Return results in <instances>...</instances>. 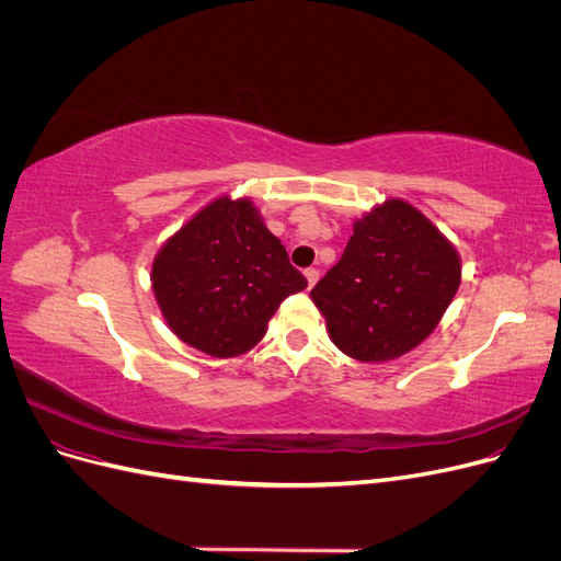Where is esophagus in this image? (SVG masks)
<instances>
[{
	"label": "esophagus",
	"mask_w": 561,
	"mask_h": 561,
	"mask_svg": "<svg viewBox=\"0 0 561 561\" xmlns=\"http://www.w3.org/2000/svg\"><path fill=\"white\" fill-rule=\"evenodd\" d=\"M304 276H307V280H309V287H313V285L318 283V278H320V271L311 266V268L304 271Z\"/></svg>",
	"instance_id": "34e87169"
}]
</instances>
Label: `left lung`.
<instances>
[{
  "mask_svg": "<svg viewBox=\"0 0 561 561\" xmlns=\"http://www.w3.org/2000/svg\"><path fill=\"white\" fill-rule=\"evenodd\" d=\"M461 260L414 206L388 198L353 225L346 250L311 290L339 351L360 363L393 360L445 316Z\"/></svg>",
  "mask_w": 561,
  "mask_h": 561,
  "instance_id": "obj_1",
  "label": "left lung"
}]
</instances>
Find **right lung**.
<instances>
[{
    "instance_id": "add662e5",
    "label": "right lung",
    "mask_w": 561,
    "mask_h": 561,
    "mask_svg": "<svg viewBox=\"0 0 561 561\" xmlns=\"http://www.w3.org/2000/svg\"><path fill=\"white\" fill-rule=\"evenodd\" d=\"M307 285L248 198L213 201L151 264L165 322L184 344L213 358L257 346L280 301Z\"/></svg>"
}]
</instances>
